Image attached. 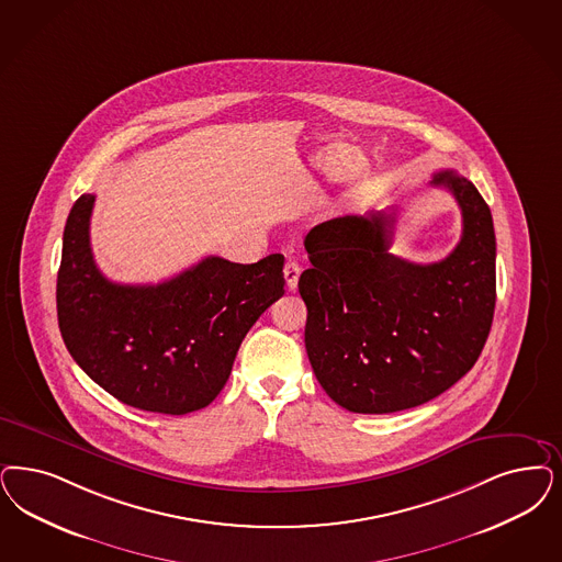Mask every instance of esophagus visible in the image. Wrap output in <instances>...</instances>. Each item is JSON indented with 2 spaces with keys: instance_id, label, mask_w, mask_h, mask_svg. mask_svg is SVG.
<instances>
[{
  "instance_id": "obj_1",
  "label": "esophagus",
  "mask_w": 562,
  "mask_h": 562,
  "mask_svg": "<svg viewBox=\"0 0 562 562\" xmlns=\"http://www.w3.org/2000/svg\"><path fill=\"white\" fill-rule=\"evenodd\" d=\"M299 276H301V266H299L294 259H289V261H286V266H284V280H286L289 291H294V289H296V284H299Z\"/></svg>"
}]
</instances>
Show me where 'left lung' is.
<instances>
[{
  "label": "left lung",
  "mask_w": 562,
  "mask_h": 562,
  "mask_svg": "<svg viewBox=\"0 0 562 562\" xmlns=\"http://www.w3.org/2000/svg\"><path fill=\"white\" fill-rule=\"evenodd\" d=\"M463 213L459 245L442 261L387 251L394 213L345 215L315 226L305 347L317 382L352 413L419 407L457 384L482 355L496 305V236L484 196L463 176L436 172Z\"/></svg>",
  "instance_id": "obj_1"
}]
</instances>
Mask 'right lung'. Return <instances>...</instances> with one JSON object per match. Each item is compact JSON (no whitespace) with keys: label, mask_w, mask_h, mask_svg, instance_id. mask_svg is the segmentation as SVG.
<instances>
[{"label":"right lung","mask_w":562,"mask_h":562,"mask_svg":"<svg viewBox=\"0 0 562 562\" xmlns=\"http://www.w3.org/2000/svg\"><path fill=\"white\" fill-rule=\"evenodd\" d=\"M95 194H80L61 243L58 324L78 368L124 405L187 415L228 382L238 347L284 294V255L257 263L205 257L159 284L110 282L93 259Z\"/></svg>","instance_id":"right-lung-1"}]
</instances>
